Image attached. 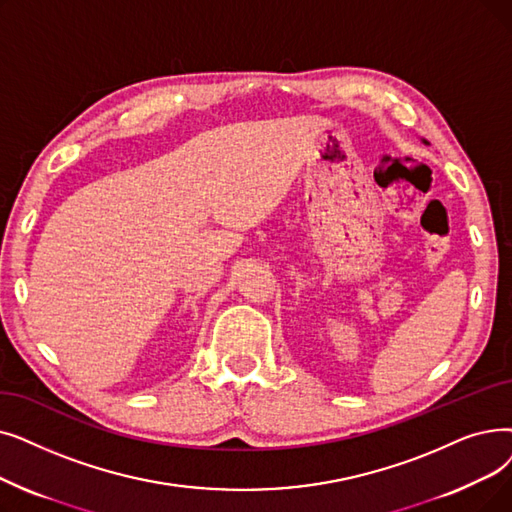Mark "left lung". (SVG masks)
<instances>
[{"mask_svg": "<svg viewBox=\"0 0 512 512\" xmlns=\"http://www.w3.org/2000/svg\"><path fill=\"white\" fill-rule=\"evenodd\" d=\"M425 144H427V142H425Z\"/></svg>", "mask_w": 512, "mask_h": 512, "instance_id": "8db88e82", "label": "left lung"}]
</instances>
